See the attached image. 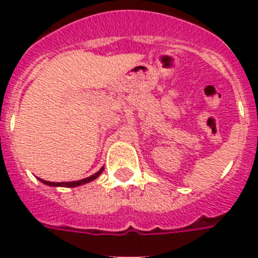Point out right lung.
<instances>
[{
    "instance_id": "add662e5",
    "label": "right lung",
    "mask_w": 258,
    "mask_h": 258,
    "mask_svg": "<svg viewBox=\"0 0 258 258\" xmlns=\"http://www.w3.org/2000/svg\"><path fill=\"white\" fill-rule=\"evenodd\" d=\"M104 167H101L100 170L97 172H95L93 175L88 176V178H84L82 180H75V182H48V180H44V179H40L42 183L48 184V186H60V187H76V186H80V184H84V183H88L91 180L96 179L97 176L100 175L101 172H103Z\"/></svg>"
}]
</instances>
